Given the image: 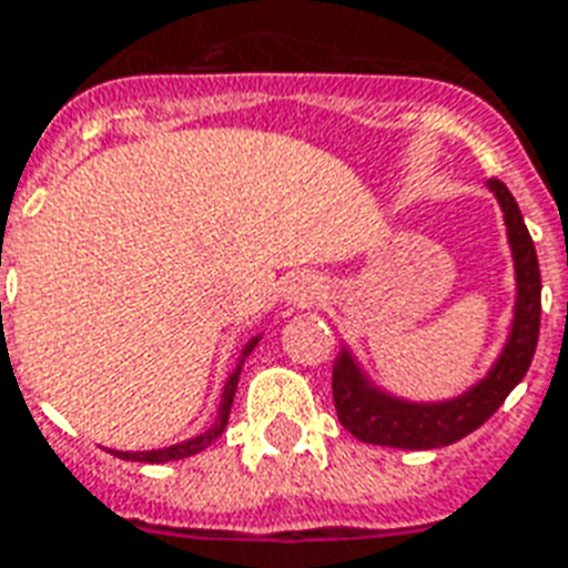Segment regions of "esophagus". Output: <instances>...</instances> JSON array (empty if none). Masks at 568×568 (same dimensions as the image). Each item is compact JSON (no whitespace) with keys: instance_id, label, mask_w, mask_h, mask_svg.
Instances as JSON below:
<instances>
[{"instance_id":"1","label":"esophagus","mask_w":568,"mask_h":568,"mask_svg":"<svg viewBox=\"0 0 568 568\" xmlns=\"http://www.w3.org/2000/svg\"><path fill=\"white\" fill-rule=\"evenodd\" d=\"M285 297L292 306H310V303L322 301V283L313 276H294L285 288Z\"/></svg>"}]
</instances>
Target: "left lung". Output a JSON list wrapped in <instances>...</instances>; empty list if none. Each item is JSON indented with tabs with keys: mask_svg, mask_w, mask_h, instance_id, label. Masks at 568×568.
Listing matches in <instances>:
<instances>
[{
	"mask_svg": "<svg viewBox=\"0 0 568 568\" xmlns=\"http://www.w3.org/2000/svg\"><path fill=\"white\" fill-rule=\"evenodd\" d=\"M488 190L504 207L506 237L515 262V313L504 352L486 378L476 381L474 387L465 389L456 399L408 402L375 387L361 369V363L354 361V354L342 348L333 363V402L342 426L363 444L399 449L449 447L483 426L530 369L539 342V318H542L539 258H536L534 237L525 226V216L504 181L491 179Z\"/></svg>",
	"mask_w": 568,
	"mask_h": 568,
	"instance_id": "8db88e82",
	"label": "left lung"
}]
</instances>
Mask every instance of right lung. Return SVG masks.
Listing matches in <instances>:
<instances>
[{"label":"right lung","instance_id":"1","mask_svg":"<svg viewBox=\"0 0 568 568\" xmlns=\"http://www.w3.org/2000/svg\"><path fill=\"white\" fill-rule=\"evenodd\" d=\"M258 339L262 336H253V339L246 342L244 352H241V361H237L235 372L229 375L226 387H223V402H220V410H216V419L214 426L207 428V432H202V435H196V438L190 440H181V444H172V447L166 449H149V453H112V456L124 458V462H145V465H163V462H175V458H187V456H196V453H202L205 447H211L220 435H223V428H226L229 423V410H232V402H235V389H237V378H241V366H244V361L250 357V352H253L255 345H258Z\"/></svg>","mask_w":568,"mask_h":568}]
</instances>
